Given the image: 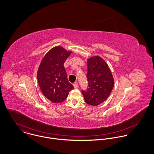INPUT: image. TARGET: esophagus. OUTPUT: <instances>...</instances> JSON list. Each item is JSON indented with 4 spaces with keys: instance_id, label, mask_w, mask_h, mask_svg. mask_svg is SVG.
I'll list each match as a JSON object with an SVG mask.
<instances>
[{
    "instance_id": "esophagus-1",
    "label": "esophagus",
    "mask_w": 154,
    "mask_h": 154,
    "mask_svg": "<svg viewBox=\"0 0 154 154\" xmlns=\"http://www.w3.org/2000/svg\"><path fill=\"white\" fill-rule=\"evenodd\" d=\"M73 87H74V88H78V82H75V83H73Z\"/></svg>"
}]
</instances>
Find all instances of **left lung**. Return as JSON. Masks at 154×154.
<instances>
[{
  "label": "left lung",
  "instance_id": "1",
  "mask_svg": "<svg viewBox=\"0 0 154 154\" xmlns=\"http://www.w3.org/2000/svg\"><path fill=\"white\" fill-rule=\"evenodd\" d=\"M88 88L82 90L85 102L97 106L106 101L114 87V79L107 63L99 56L87 60Z\"/></svg>",
  "mask_w": 154,
  "mask_h": 154
}]
</instances>
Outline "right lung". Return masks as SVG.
I'll use <instances>...</instances> for the list:
<instances>
[{
  "mask_svg": "<svg viewBox=\"0 0 154 154\" xmlns=\"http://www.w3.org/2000/svg\"><path fill=\"white\" fill-rule=\"evenodd\" d=\"M61 46L52 48L42 59L37 71V80L44 97L54 103L65 101L73 89L67 78L64 63L71 54Z\"/></svg>",
  "mask_w": 154,
  "mask_h": 154,
  "instance_id": "obj_1",
  "label": "right lung"
}]
</instances>
